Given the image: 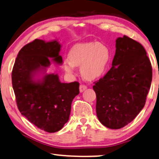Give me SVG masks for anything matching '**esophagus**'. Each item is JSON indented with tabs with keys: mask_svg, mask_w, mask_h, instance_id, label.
Returning a JSON list of instances; mask_svg holds the SVG:
<instances>
[{
	"mask_svg": "<svg viewBox=\"0 0 159 159\" xmlns=\"http://www.w3.org/2000/svg\"><path fill=\"white\" fill-rule=\"evenodd\" d=\"M86 89H87V86H85V85H80V87H79V90H80V92H84V91H85Z\"/></svg>",
	"mask_w": 159,
	"mask_h": 159,
	"instance_id": "obj_1",
	"label": "esophagus"
}]
</instances>
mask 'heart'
<instances>
[{"label": "heart", "mask_w": 159, "mask_h": 159, "mask_svg": "<svg viewBox=\"0 0 159 159\" xmlns=\"http://www.w3.org/2000/svg\"><path fill=\"white\" fill-rule=\"evenodd\" d=\"M111 51L99 42L76 43L70 48L68 58L63 62L65 71L73 73L75 66H81V73L87 80H95L106 72L111 62Z\"/></svg>", "instance_id": "b5f03b06"}]
</instances>
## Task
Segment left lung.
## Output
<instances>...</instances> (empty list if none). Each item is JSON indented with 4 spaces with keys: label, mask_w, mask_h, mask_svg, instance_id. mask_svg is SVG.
Returning a JSON list of instances; mask_svg holds the SVG:
<instances>
[{
    "label": "left lung",
    "mask_w": 159,
    "mask_h": 159,
    "mask_svg": "<svg viewBox=\"0 0 159 159\" xmlns=\"http://www.w3.org/2000/svg\"><path fill=\"white\" fill-rule=\"evenodd\" d=\"M116 48L111 69L93 86L97 118L112 129L124 127L138 115L152 81L151 63L139 42L124 35L116 39Z\"/></svg>",
    "instance_id": "obj_1"
}]
</instances>
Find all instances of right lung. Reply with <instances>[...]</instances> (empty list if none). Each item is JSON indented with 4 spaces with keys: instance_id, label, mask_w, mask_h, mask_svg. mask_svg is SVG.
Segmentation results:
<instances>
[{
    "instance_id": "1",
    "label": "right lung",
    "mask_w": 159,
    "mask_h": 159,
    "mask_svg": "<svg viewBox=\"0 0 159 159\" xmlns=\"http://www.w3.org/2000/svg\"><path fill=\"white\" fill-rule=\"evenodd\" d=\"M61 44L35 39L21 48L11 80L21 114L38 128L52 133L69 120L71 104L79 94V83H62L57 74L46 73L52 61L62 64ZM52 59L51 60L50 58Z\"/></svg>"
}]
</instances>
